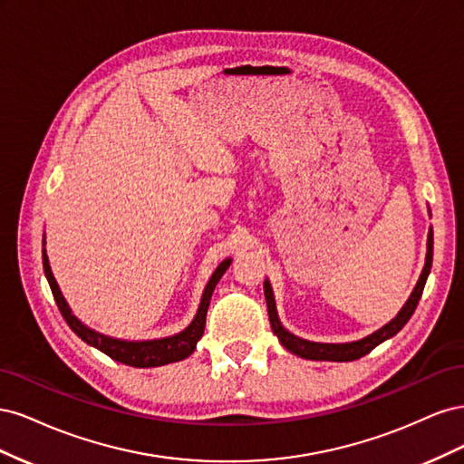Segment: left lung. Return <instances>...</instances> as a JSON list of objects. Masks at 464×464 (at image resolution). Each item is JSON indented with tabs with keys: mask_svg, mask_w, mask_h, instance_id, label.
<instances>
[{
	"mask_svg": "<svg viewBox=\"0 0 464 464\" xmlns=\"http://www.w3.org/2000/svg\"><path fill=\"white\" fill-rule=\"evenodd\" d=\"M431 259H433V232L430 230V234H428L426 265H424L422 275H420V280H418V285H416V288L412 292V296L409 298V302L404 304V307L399 312V315L395 319H392L391 323H387L385 327L375 331L373 334L366 336V339L356 341V343H346V344H323V343H310V341L298 339V336H294L292 333H288L283 325H280V321L276 317L273 290H271L269 283H265L263 290H265L266 310H269L271 329L278 336L280 344H283L286 350H290V353L296 354V356H302V358H307V360H329V362H353V360H358L362 356L370 354L377 344H382L383 341L391 339L392 334H397L406 325V321L412 317L420 298H422L426 280H428V275H430V269H431Z\"/></svg>",
	"mask_w": 464,
	"mask_h": 464,
	"instance_id": "8db88e82",
	"label": "left lung"
}]
</instances>
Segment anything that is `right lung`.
<instances>
[{"label":"right lung","mask_w":464,"mask_h":464,"mask_svg":"<svg viewBox=\"0 0 464 464\" xmlns=\"http://www.w3.org/2000/svg\"><path fill=\"white\" fill-rule=\"evenodd\" d=\"M42 263H44V275L48 278V285L52 288L53 300L58 304L60 312L63 315V319L67 321V325L72 327V331L79 336V339L85 341L87 344L94 346L104 353L106 356H110L111 360L121 362L125 366H133V368H157V366H166V363H172L178 360H184L189 354H193L195 344L203 336L205 331V321H207V310H208V302L210 296H213V290L217 286V283L220 280V276L224 275V271L230 266V259H224L217 271L210 276L208 285L203 292L201 298V305L199 312L195 315V319L191 321V325L188 329H184L181 333L168 336V339H159V341H143V343H128V341H118V339H110V336L98 334L92 329L85 327L82 323L72 314L69 305L65 304L62 292L58 288V283L50 271V263L46 254H42Z\"/></svg>","instance_id":"obj_1"}]
</instances>
